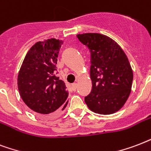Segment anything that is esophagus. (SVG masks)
Listing matches in <instances>:
<instances>
[{
  "label": "esophagus",
  "mask_w": 151,
  "mask_h": 151,
  "mask_svg": "<svg viewBox=\"0 0 151 151\" xmlns=\"http://www.w3.org/2000/svg\"><path fill=\"white\" fill-rule=\"evenodd\" d=\"M71 88H72V91H76V88H77V83H76L71 84Z\"/></svg>",
  "instance_id": "esophagus-1"
}]
</instances>
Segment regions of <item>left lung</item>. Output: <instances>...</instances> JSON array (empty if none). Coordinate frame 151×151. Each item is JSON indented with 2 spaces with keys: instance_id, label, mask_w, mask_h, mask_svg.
I'll list each match as a JSON object with an SVG mask.
<instances>
[{
  "instance_id": "obj_1",
  "label": "left lung",
  "mask_w": 151,
  "mask_h": 151,
  "mask_svg": "<svg viewBox=\"0 0 151 151\" xmlns=\"http://www.w3.org/2000/svg\"><path fill=\"white\" fill-rule=\"evenodd\" d=\"M91 52L92 90L85 97L88 108L109 115L122 108L130 95L133 72L128 57L112 38L99 33L77 35Z\"/></svg>"
}]
</instances>
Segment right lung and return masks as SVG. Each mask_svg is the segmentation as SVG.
<instances>
[{
	"mask_svg": "<svg viewBox=\"0 0 151 151\" xmlns=\"http://www.w3.org/2000/svg\"><path fill=\"white\" fill-rule=\"evenodd\" d=\"M63 42L56 38L36 42L26 54L19 71L17 85L21 99L43 118L60 113L68 102L65 83L55 76Z\"/></svg>",
	"mask_w": 151,
	"mask_h": 151,
	"instance_id": "1",
	"label": "right lung"
}]
</instances>
